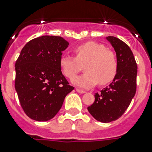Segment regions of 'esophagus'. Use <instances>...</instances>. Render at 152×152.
I'll list each match as a JSON object with an SVG mask.
<instances>
[{
    "label": "esophagus",
    "instance_id": "esophagus-1",
    "mask_svg": "<svg viewBox=\"0 0 152 152\" xmlns=\"http://www.w3.org/2000/svg\"><path fill=\"white\" fill-rule=\"evenodd\" d=\"M76 91H77L78 93H80V94H83V93H85V91H83V90H80V89H78V88H76Z\"/></svg>",
    "mask_w": 152,
    "mask_h": 152
}]
</instances>
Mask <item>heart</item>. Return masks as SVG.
<instances>
[{
	"label": "heart",
	"instance_id": "obj_1",
	"mask_svg": "<svg viewBox=\"0 0 152 152\" xmlns=\"http://www.w3.org/2000/svg\"><path fill=\"white\" fill-rule=\"evenodd\" d=\"M76 58L69 55L60 57V68L62 72L72 78L80 70V64H86L83 75L72 79L74 85L83 89L94 87L99 82L101 84L113 80L118 70L115 55L101 44L88 42L74 49Z\"/></svg>",
	"mask_w": 152,
	"mask_h": 152
}]
</instances>
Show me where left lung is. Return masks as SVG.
<instances>
[{
    "instance_id": "1",
    "label": "left lung",
    "mask_w": 152,
    "mask_h": 152,
    "mask_svg": "<svg viewBox=\"0 0 152 152\" xmlns=\"http://www.w3.org/2000/svg\"><path fill=\"white\" fill-rule=\"evenodd\" d=\"M116 53L118 70L108 87L95 94V102L88 110L100 122L117 120L125 113L137 91V65L128 45L113 36L105 37Z\"/></svg>"
}]
</instances>
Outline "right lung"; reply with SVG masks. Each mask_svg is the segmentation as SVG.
Wrapping results in <instances>:
<instances>
[{
    "mask_svg": "<svg viewBox=\"0 0 152 152\" xmlns=\"http://www.w3.org/2000/svg\"><path fill=\"white\" fill-rule=\"evenodd\" d=\"M69 42L44 35L28 42L15 62V88L23 110L38 121L52 119L74 88L60 68V57Z\"/></svg>",
    "mask_w": 152,
    "mask_h": 152,
    "instance_id": "add662e5",
    "label": "right lung"
}]
</instances>
